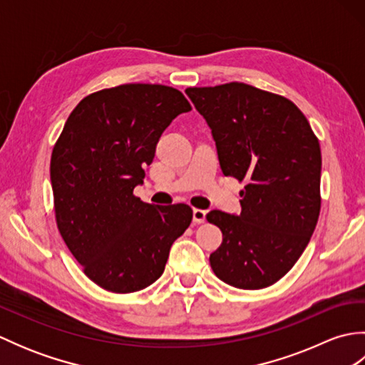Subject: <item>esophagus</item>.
I'll use <instances>...</instances> for the list:
<instances>
[{"label":"esophagus","mask_w":365,"mask_h":365,"mask_svg":"<svg viewBox=\"0 0 365 365\" xmlns=\"http://www.w3.org/2000/svg\"><path fill=\"white\" fill-rule=\"evenodd\" d=\"M205 218H207L205 210H200V208H195V210H192V221H195V222L200 224V222L205 221Z\"/></svg>","instance_id":"esophagus-1"}]
</instances>
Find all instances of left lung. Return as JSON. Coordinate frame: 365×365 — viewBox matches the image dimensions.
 <instances>
[{
	"instance_id": "1",
	"label": "left lung",
	"mask_w": 365,
	"mask_h": 365,
	"mask_svg": "<svg viewBox=\"0 0 365 365\" xmlns=\"http://www.w3.org/2000/svg\"><path fill=\"white\" fill-rule=\"evenodd\" d=\"M185 92L212 130L222 174L246 180L240 215H207L222 232L212 269L237 289H263L289 273L319 221V139L289 98L250 84Z\"/></svg>"
}]
</instances>
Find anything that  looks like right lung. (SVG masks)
I'll return each instance as SVG.
<instances>
[{"mask_svg":"<svg viewBox=\"0 0 365 365\" xmlns=\"http://www.w3.org/2000/svg\"><path fill=\"white\" fill-rule=\"evenodd\" d=\"M188 111V100L174 88L120 84L83 98L54 145L58 229L84 274L105 290L131 293L153 284L191 224L188 205L133 196L161 133Z\"/></svg>","mask_w":365,"mask_h":365,"instance_id":"add662e5","label":"right lung"}]
</instances>
